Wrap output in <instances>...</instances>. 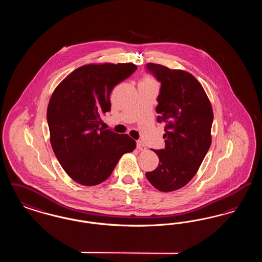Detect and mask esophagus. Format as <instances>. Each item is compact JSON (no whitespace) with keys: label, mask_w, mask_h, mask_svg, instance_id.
<instances>
[{"label":"esophagus","mask_w":262,"mask_h":262,"mask_svg":"<svg viewBox=\"0 0 262 262\" xmlns=\"http://www.w3.org/2000/svg\"><path fill=\"white\" fill-rule=\"evenodd\" d=\"M137 148L138 150H145L146 149V147H145V145L140 141V140H138L137 141Z\"/></svg>","instance_id":"esophagus-1"}]
</instances>
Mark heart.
<instances>
[{
    "instance_id": "heart-1",
    "label": "heart",
    "mask_w": 262,
    "mask_h": 262,
    "mask_svg": "<svg viewBox=\"0 0 262 262\" xmlns=\"http://www.w3.org/2000/svg\"><path fill=\"white\" fill-rule=\"evenodd\" d=\"M144 81H151V82H153V81H152L150 78H148V77H147V78H145V79H144Z\"/></svg>"
}]
</instances>
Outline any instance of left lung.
Segmentation results:
<instances>
[{
    "instance_id": "8db88e82",
    "label": "left lung",
    "mask_w": 262,
    "mask_h": 262,
    "mask_svg": "<svg viewBox=\"0 0 262 262\" xmlns=\"http://www.w3.org/2000/svg\"><path fill=\"white\" fill-rule=\"evenodd\" d=\"M145 68L161 83L156 113L157 121L165 125V148L151 149L159 165L145 176L157 189L172 191L193 178L210 147L211 104L193 75L153 62Z\"/></svg>"
}]
</instances>
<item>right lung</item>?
<instances>
[{"label":"right lung","instance_id":"1","mask_svg":"<svg viewBox=\"0 0 262 262\" xmlns=\"http://www.w3.org/2000/svg\"><path fill=\"white\" fill-rule=\"evenodd\" d=\"M128 63L82 66L55 89L47 109L54 153L76 183L96 186L107 180L120 158L136 141L100 127L102 114L111 111L113 88L137 71Z\"/></svg>","mask_w":262,"mask_h":262}]
</instances>
